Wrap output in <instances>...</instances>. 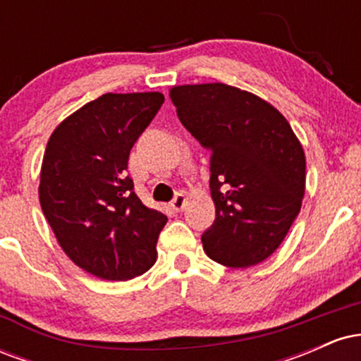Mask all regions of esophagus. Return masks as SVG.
<instances>
[{"label": "esophagus", "mask_w": 361, "mask_h": 361, "mask_svg": "<svg viewBox=\"0 0 361 361\" xmlns=\"http://www.w3.org/2000/svg\"><path fill=\"white\" fill-rule=\"evenodd\" d=\"M185 202H186L185 195H183V193H176V195H175V198H173V200H171V207H173V210H176V212H180V210H183Z\"/></svg>", "instance_id": "esophagus-1"}]
</instances>
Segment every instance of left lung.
<instances>
[{
    "instance_id": "obj_1",
    "label": "left lung",
    "mask_w": 361,
    "mask_h": 361,
    "mask_svg": "<svg viewBox=\"0 0 361 361\" xmlns=\"http://www.w3.org/2000/svg\"><path fill=\"white\" fill-rule=\"evenodd\" d=\"M178 118L210 151L215 221L202 234L209 258L247 268L276 251L305 192L304 149L279 110L222 82L171 90Z\"/></svg>"
}]
</instances>
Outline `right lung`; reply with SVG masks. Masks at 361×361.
Segmentation results:
<instances>
[{
  "label": "right lung",
  "mask_w": 361,
  "mask_h": 361,
  "mask_svg": "<svg viewBox=\"0 0 361 361\" xmlns=\"http://www.w3.org/2000/svg\"><path fill=\"white\" fill-rule=\"evenodd\" d=\"M163 102L156 91L102 94L47 142L39 186L44 215L66 255L98 279H135L156 261L168 217L139 200L127 164Z\"/></svg>",
  "instance_id": "add662e5"
}]
</instances>
